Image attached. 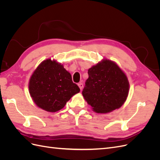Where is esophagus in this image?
Wrapping results in <instances>:
<instances>
[{
  "mask_svg": "<svg viewBox=\"0 0 160 160\" xmlns=\"http://www.w3.org/2000/svg\"><path fill=\"white\" fill-rule=\"evenodd\" d=\"M78 86L79 87L80 89H83V84L82 83H79L78 84Z\"/></svg>",
  "mask_w": 160,
  "mask_h": 160,
  "instance_id": "34e87169",
  "label": "esophagus"
}]
</instances>
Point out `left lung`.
Wrapping results in <instances>:
<instances>
[{"instance_id": "1", "label": "left lung", "mask_w": 160, "mask_h": 160, "mask_svg": "<svg viewBox=\"0 0 160 160\" xmlns=\"http://www.w3.org/2000/svg\"><path fill=\"white\" fill-rule=\"evenodd\" d=\"M88 75L82 94L94 111L106 113L124 103L128 95L129 82L114 62L103 60L90 68Z\"/></svg>"}]
</instances>
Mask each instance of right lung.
<instances>
[{"instance_id":"obj_1","label":"right lung","mask_w":160,"mask_h":160,"mask_svg":"<svg viewBox=\"0 0 160 160\" xmlns=\"http://www.w3.org/2000/svg\"><path fill=\"white\" fill-rule=\"evenodd\" d=\"M28 89L38 107L49 112L63 108L71 97L80 91L63 66L51 59L42 61L34 71Z\"/></svg>"}]
</instances>
